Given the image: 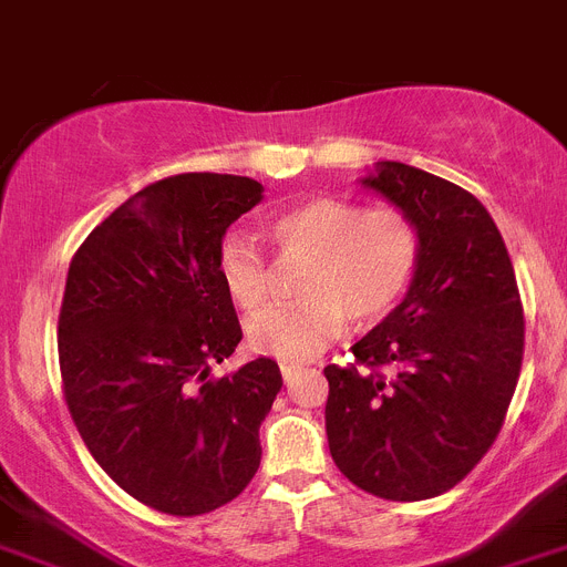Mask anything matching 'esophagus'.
I'll list each match as a JSON object with an SVG mask.
<instances>
[{
	"instance_id": "obj_1",
	"label": "esophagus",
	"mask_w": 567,
	"mask_h": 567,
	"mask_svg": "<svg viewBox=\"0 0 567 567\" xmlns=\"http://www.w3.org/2000/svg\"><path fill=\"white\" fill-rule=\"evenodd\" d=\"M279 372H282L285 383H291V380L297 378L299 372H302V365H297V363H282V365H279Z\"/></svg>"
}]
</instances>
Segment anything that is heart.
I'll return each mask as SVG.
<instances>
[{
    "label": "heart",
    "mask_w": 567,
    "mask_h": 567,
    "mask_svg": "<svg viewBox=\"0 0 567 567\" xmlns=\"http://www.w3.org/2000/svg\"><path fill=\"white\" fill-rule=\"evenodd\" d=\"M268 236L279 256L308 261L299 279L302 302L268 306L247 320V346L282 363H306L334 342L346 322L372 326L406 293L421 256V236L394 207L317 195L270 218ZM218 279L245 311L270 293V265L245 233H230L218 247Z\"/></svg>",
    "instance_id": "obj_1"
}]
</instances>
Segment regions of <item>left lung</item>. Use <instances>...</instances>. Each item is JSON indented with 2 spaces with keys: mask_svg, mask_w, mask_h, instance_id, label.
I'll return each instance as SVG.
<instances>
[{
  "mask_svg": "<svg viewBox=\"0 0 567 567\" xmlns=\"http://www.w3.org/2000/svg\"><path fill=\"white\" fill-rule=\"evenodd\" d=\"M363 184L412 218L421 256L401 306L351 346L360 369L326 365L328 450L365 493L421 502L455 487L496 441L525 313L502 233L475 195L401 161H378Z\"/></svg>",
  "mask_w": 567,
  "mask_h": 567,
  "instance_id": "8db88e82",
  "label": "left lung"
}]
</instances>
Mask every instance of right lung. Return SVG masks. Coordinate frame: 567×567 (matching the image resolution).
Instances as JSON below:
<instances>
[{
  "label": "right lung",
  "instance_id": "right-lung-1",
  "mask_svg": "<svg viewBox=\"0 0 567 567\" xmlns=\"http://www.w3.org/2000/svg\"><path fill=\"white\" fill-rule=\"evenodd\" d=\"M261 193L241 175L155 181L71 259L56 326L69 412L109 478L169 516L210 513L250 484L282 389L270 357L210 378L241 340L218 247Z\"/></svg>",
  "mask_w": 567,
  "mask_h": 567
}]
</instances>
